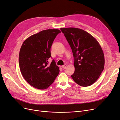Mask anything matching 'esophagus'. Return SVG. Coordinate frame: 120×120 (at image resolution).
Instances as JSON below:
<instances>
[{"label":"esophagus","mask_w":120,"mask_h":120,"mask_svg":"<svg viewBox=\"0 0 120 120\" xmlns=\"http://www.w3.org/2000/svg\"><path fill=\"white\" fill-rule=\"evenodd\" d=\"M67 65L66 64H64V66H61V67H62V68H64V69H66L67 68Z\"/></svg>","instance_id":"obj_1"}]
</instances>
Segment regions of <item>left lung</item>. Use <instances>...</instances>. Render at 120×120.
<instances>
[{"mask_svg": "<svg viewBox=\"0 0 120 120\" xmlns=\"http://www.w3.org/2000/svg\"><path fill=\"white\" fill-rule=\"evenodd\" d=\"M71 49L75 72L71 75L79 85L88 86L99 79L104 70V54L99 43L88 32L75 27L60 28Z\"/></svg>", "mask_w": 120, "mask_h": 120, "instance_id": "left-lung-1", "label": "left lung"}]
</instances>
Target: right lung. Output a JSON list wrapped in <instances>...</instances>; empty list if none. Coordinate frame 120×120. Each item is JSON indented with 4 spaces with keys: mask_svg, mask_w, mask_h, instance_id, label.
<instances>
[{
    "mask_svg": "<svg viewBox=\"0 0 120 120\" xmlns=\"http://www.w3.org/2000/svg\"><path fill=\"white\" fill-rule=\"evenodd\" d=\"M59 30L49 29L31 35L23 42L19 54V65L23 77L29 84L39 90L46 89L53 82L60 72L52 60L50 48Z\"/></svg>",
    "mask_w": 120,
    "mask_h": 120,
    "instance_id": "1",
    "label": "right lung"
}]
</instances>
